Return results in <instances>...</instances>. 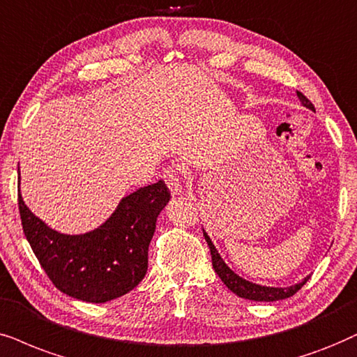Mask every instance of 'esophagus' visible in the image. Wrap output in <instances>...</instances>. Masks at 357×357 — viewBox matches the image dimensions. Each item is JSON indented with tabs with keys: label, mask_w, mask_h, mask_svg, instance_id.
<instances>
[{
	"label": "esophagus",
	"mask_w": 357,
	"mask_h": 357,
	"mask_svg": "<svg viewBox=\"0 0 357 357\" xmlns=\"http://www.w3.org/2000/svg\"><path fill=\"white\" fill-rule=\"evenodd\" d=\"M163 179H165V183L168 184L169 191H171V194H173V196H178V194L183 192L181 176H179L178 169L173 168V166H169V168L165 169Z\"/></svg>",
	"instance_id": "obj_1"
}]
</instances>
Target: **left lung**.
<instances>
[{"label":"left lung","instance_id":"1","mask_svg":"<svg viewBox=\"0 0 357 357\" xmlns=\"http://www.w3.org/2000/svg\"><path fill=\"white\" fill-rule=\"evenodd\" d=\"M296 96L301 100V103L306 108H310V110L314 112V107L313 103H311L308 98H306L303 93L301 92H296ZM204 232V231H202ZM204 238L207 242V245H209V250H211V257H212V268L215 270V273L219 275V278L222 280L224 285L229 288L232 293H236L237 296H241V298H245V300H254V301H278V300H285V298H290V296L295 295L296 291L300 290L301 287L305 285L306 282H308L310 277H306L303 282L296 283V285H291V287H287V288H275V287H261V285H257V283H252L249 280H243L242 277H238L236 272H232L231 268L225 265V261L222 260V257L219 255V252L215 250L214 243L211 242V238L207 234L204 232Z\"/></svg>","mask_w":357,"mask_h":357}]
</instances>
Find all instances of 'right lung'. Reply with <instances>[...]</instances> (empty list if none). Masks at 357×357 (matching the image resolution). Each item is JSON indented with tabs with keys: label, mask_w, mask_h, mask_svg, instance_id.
I'll return each mask as SVG.
<instances>
[{
	"label": "right lung",
	"mask_w": 357,
	"mask_h": 357,
	"mask_svg": "<svg viewBox=\"0 0 357 357\" xmlns=\"http://www.w3.org/2000/svg\"><path fill=\"white\" fill-rule=\"evenodd\" d=\"M169 197L165 181L139 188L123 197L96 231L67 236L36 218L17 186L22 231L40 267L57 290L89 303L119 298L142 282L156 219Z\"/></svg>",
	"instance_id": "add662e5"
}]
</instances>
